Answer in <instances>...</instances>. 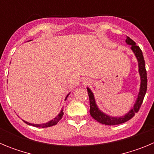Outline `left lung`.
I'll return each instance as SVG.
<instances>
[{"instance_id":"8db88e82","label":"left lung","mask_w":154,"mask_h":154,"mask_svg":"<svg viewBox=\"0 0 154 154\" xmlns=\"http://www.w3.org/2000/svg\"><path fill=\"white\" fill-rule=\"evenodd\" d=\"M126 42L128 45H131V49L135 54L136 57H137V60H138L139 64V72H140V92H139L138 98L137 99L133 109H132L130 112L124 116H121V117H112L106 115V114L103 113L99 109L96 104V101H95V98H94L93 93L92 91L87 88L88 90V94H89V103H90V115L92 116V117L94 119H96L99 123H102V124L109 125V126H113V125H118L121 124V123H126V121L130 120L133 116H134L136 113L138 112L140 108L141 105H142L143 101L144 96L146 95V89H147V75H146V67H145V61H144L143 55V52L141 49L140 48L139 46L137 45L134 41L132 40L130 37H126Z\"/></svg>"}]
</instances>
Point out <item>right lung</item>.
<instances>
[{
  "mask_svg": "<svg viewBox=\"0 0 154 154\" xmlns=\"http://www.w3.org/2000/svg\"><path fill=\"white\" fill-rule=\"evenodd\" d=\"M67 97H68V96H66V98H67ZM66 98H65V99H66ZM62 116H63V110H62V111H61L60 113L58 114V115L55 118V119H52V120H51V121H49L48 123H44V124H32V123H28V122H25V121H24V122L25 123H27V124L31 125V126H36V127H42V128L49 127V126H54V125H56L57 123H58V121H59L61 119H62Z\"/></svg>",
  "mask_w": 154,
  "mask_h": 154,
  "instance_id": "right-lung-1",
  "label": "right lung"
}]
</instances>
